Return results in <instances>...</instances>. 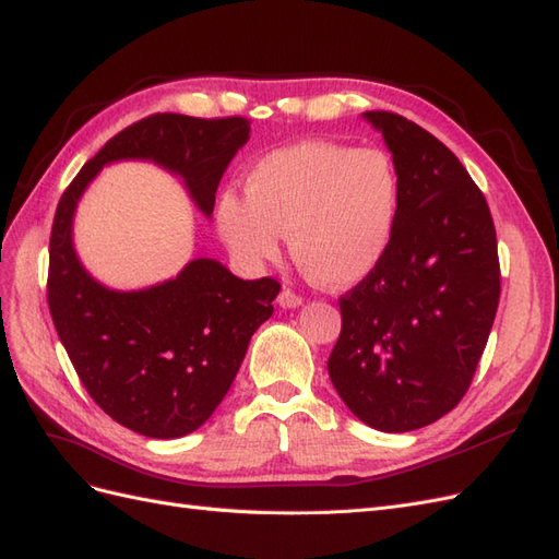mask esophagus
<instances>
[{
  "label": "esophagus",
  "mask_w": 559,
  "mask_h": 559,
  "mask_svg": "<svg viewBox=\"0 0 559 559\" xmlns=\"http://www.w3.org/2000/svg\"><path fill=\"white\" fill-rule=\"evenodd\" d=\"M277 306L284 308V310H296L302 306V298L298 294H294L292 289H284L280 296H277Z\"/></svg>",
  "instance_id": "obj_1"
}]
</instances>
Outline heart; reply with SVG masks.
<instances>
[{"instance_id": "obj_1", "label": "heart", "mask_w": 559, "mask_h": 559, "mask_svg": "<svg viewBox=\"0 0 559 559\" xmlns=\"http://www.w3.org/2000/svg\"><path fill=\"white\" fill-rule=\"evenodd\" d=\"M245 189L218 195L216 228L247 263L277 259L280 235H289L302 273L345 289L376 273L392 249L401 175L380 148L324 140L282 146L251 165Z\"/></svg>"}]
</instances>
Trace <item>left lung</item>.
<instances>
[{
	"instance_id": "left-lung-1",
	"label": "left lung",
	"mask_w": 559,
	"mask_h": 559,
	"mask_svg": "<svg viewBox=\"0 0 559 559\" xmlns=\"http://www.w3.org/2000/svg\"><path fill=\"white\" fill-rule=\"evenodd\" d=\"M401 175V216L376 273L341 298L329 357L337 396L364 425L415 431L462 401L499 306L497 233L452 151L392 111H366Z\"/></svg>"
}]
</instances>
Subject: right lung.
<instances>
[{
  "instance_id": "add662e5",
  "label": "right lung",
  "mask_w": 559,
  "mask_h": 559,
  "mask_svg": "<svg viewBox=\"0 0 559 559\" xmlns=\"http://www.w3.org/2000/svg\"><path fill=\"white\" fill-rule=\"evenodd\" d=\"M249 121L156 114L118 132L81 167L58 202L50 233L48 308L93 401L148 438H181L205 425L238 376L249 341L273 314L280 284L240 280L210 257L177 277L118 292L97 282L74 249L81 195L105 165L148 160L179 177L207 218Z\"/></svg>"
}]
</instances>
